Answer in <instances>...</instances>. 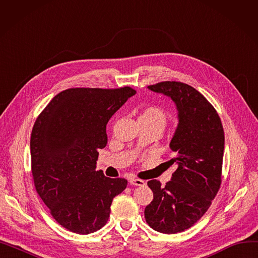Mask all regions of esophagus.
Returning <instances> with one entry per match:
<instances>
[{"mask_svg":"<svg viewBox=\"0 0 258 258\" xmlns=\"http://www.w3.org/2000/svg\"><path fill=\"white\" fill-rule=\"evenodd\" d=\"M130 183H131L132 185H135V186H144V185H145V182H144L143 180H140V179H136V178L131 179Z\"/></svg>","mask_w":258,"mask_h":258,"instance_id":"1","label":"esophagus"}]
</instances>
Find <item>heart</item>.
I'll list each match as a JSON object with an SVG mask.
<instances>
[{
    "mask_svg": "<svg viewBox=\"0 0 258 258\" xmlns=\"http://www.w3.org/2000/svg\"><path fill=\"white\" fill-rule=\"evenodd\" d=\"M139 118L152 120V121H157V122H160L162 125H164L165 122H166L165 112L162 110L161 107L156 106V105H151V106L145 107Z\"/></svg>",
    "mask_w": 258,
    "mask_h": 258,
    "instance_id": "obj_1",
    "label": "heart"
}]
</instances>
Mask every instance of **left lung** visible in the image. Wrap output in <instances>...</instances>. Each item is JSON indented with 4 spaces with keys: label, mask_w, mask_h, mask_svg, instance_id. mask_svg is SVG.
Segmentation results:
<instances>
[{
    "label": "left lung",
    "mask_w": 258,
    "mask_h": 258,
    "mask_svg": "<svg viewBox=\"0 0 258 258\" xmlns=\"http://www.w3.org/2000/svg\"><path fill=\"white\" fill-rule=\"evenodd\" d=\"M170 97L177 105L179 123L169 143L177 164L165 186L147 182L154 200L144 210L146 223L161 233L174 234L194 226L211 205L222 183L224 128L212 104L191 86L162 81L148 86Z\"/></svg>",
    "instance_id": "1"
}]
</instances>
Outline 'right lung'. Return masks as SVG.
<instances>
[{
	"label": "right lung",
	"instance_id": "obj_1",
	"mask_svg": "<svg viewBox=\"0 0 258 258\" xmlns=\"http://www.w3.org/2000/svg\"><path fill=\"white\" fill-rule=\"evenodd\" d=\"M136 94L120 89H68L39 114L30 138L31 170L38 196L59 225L78 234L101 229L113 199L127 181L96 171L98 150L107 143L110 118Z\"/></svg>",
	"mask_w": 258,
	"mask_h": 258
}]
</instances>
